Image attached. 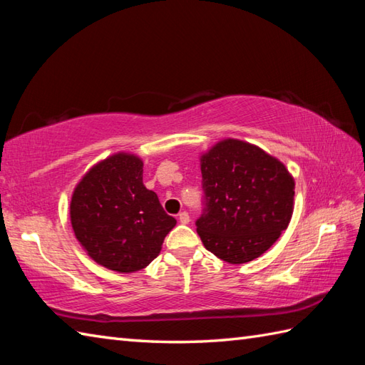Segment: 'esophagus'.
Wrapping results in <instances>:
<instances>
[{"mask_svg":"<svg viewBox=\"0 0 365 365\" xmlns=\"http://www.w3.org/2000/svg\"><path fill=\"white\" fill-rule=\"evenodd\" d=\"M178 221L182 224H188L190 222V215L187 212H180L178 213Z\"/></svg>","mask_w":365,"mask_h":365,"instance_id":"1","label":"esophagus"}]
</instances>
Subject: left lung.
<instances>
[{
  "label": "left lung",
  "instance_id": "obj_1",
  "mask_svg": "<svg viewBox=\"0 0 365 365\" xmlns=\"http://www.w3.org/2000/svg\"><path fill=\"white\" fill-rule=\"evenodd\" d=\"M207 199L197 234L216 257L232 265L268 251L289 227L294 178L259 145L226 138L200 153Z\"/></svg>",
  "mask_w": 365,
  "mask_h": 365
}]
</instances>
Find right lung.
Here are the masks:
<instances>
[{"label": "right lung", "mask_w": 365, "mask_h": 365, "mask_svg": "<svg viewBox=\"0 0 365 365\" xmlns=\"http://www.w3.org/2000/svg\"><path fill=\"white\" fill-rule=\"evenodd\" d=\"M71 222L92 260L123 274L149 265L177 224L144 187L143 158L122 150L96 163L75 185Z\"/></svg>", "instance_id": "obj_1"}]
</instances>
